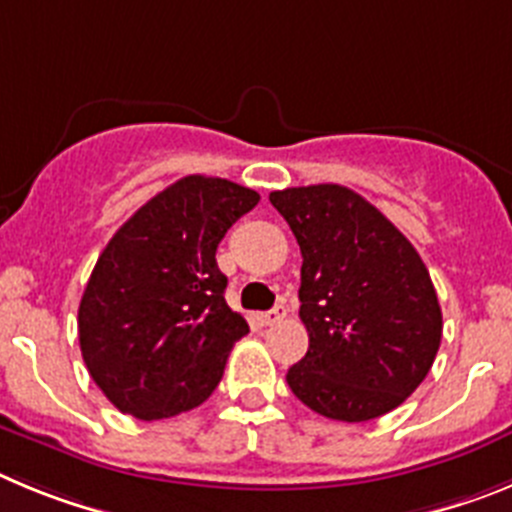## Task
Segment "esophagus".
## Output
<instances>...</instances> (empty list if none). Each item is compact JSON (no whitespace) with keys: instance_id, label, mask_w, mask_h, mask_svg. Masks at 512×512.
I'll return each instance as SVG.
<instances>
[{"instance_id":"1","label":"esophagus","mask_w":512,"mask_h":512,"mask_svg":"<svg viewBox=\"0 0 512 512\" xmlns=\"http://www.w3.org/2000/svg\"><path fill=\"white\" fill-rule=\"evenodd\" d=\"M283 316H285V306H275L273 311L260 313V324L262 326H275V324H280V321H283Z\"/></svg>"}]
</instances>
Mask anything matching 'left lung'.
<instances>
[{
	"mask_svg": "<svg viewBox=\"0 0 512 512\" xmlns=\"http://www.w3.org/2000/svg\"><path fill=\"white\" fill-rule=\"evenodd\" d=\"M301 247L306 357L285 375L311 411L359 423L398 408L441 344V306L416 247L336 183L270 193Z\"/></svg>",
	"mask_w": 512,
	"mask_h": 512,
	"instance_id": "8db88e82",
	"label": "left lung"
}]
</instances>
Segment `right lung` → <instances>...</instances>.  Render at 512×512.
Returning <instances> with one entry per match:
<instances>
[{
	"instance_id": "add662e5",
	"label": "right lung",
	"mask_w": 512,
	"mask_h": 512,
	"mask_svg": "<svg viewBox=\"0 0 512 512\" xmlns=\"http://www.w3.org/2000/svg\"><path fill=\"white\" fill-rule=\"evenodd\" d=\"M260 193L227 178L186 176L117 229L78 306L91 380L140 421L204 403L234 342L250 331L227 306L216 247Z\"/></svg>"
}]
</instances>
